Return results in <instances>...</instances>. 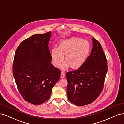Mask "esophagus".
<instances>
[{"label": "esophagus", "instance_id": "esophagus-1", "mask_svg": "<svg viewBox=\"0 0 124 124\" xmlns=\"http://www.w3.org/2000/svg\"><path fill=\"white\" fill-rule=\"evenodd\" d=\"M60 76H61V78H64V77H65V73L63 72H62L61 73V75H60Z\"/></svg>", "mask_w": 124, "mask_h": 124}]
</instances>
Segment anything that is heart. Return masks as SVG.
Here are the masks:
<instances>
[{"label":"heart","mask_w":124,"mask_h":124,"mask_svg":"<svg viewBox=\"0 0 124 124\" xmlns=\"http://www.w3.org/2000/svg\"><path fill=\"white\" fill-rule=\"evenodd\" d=\"M91 51L89 42L78 37H71L60 41L57 49L53 48L51 56L53 65L55 68L61 66L65 56L62 68L69 66L76 70L82 68L86 62Z\"/></svg>","instance_id":"heart-1"}]
</instances>
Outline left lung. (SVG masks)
<instances>
[{"label": "left lung", "mask_w": 124, "mask_h": 124, "mask_svg": "<svg viewBox=\"0 0 124 124\" xmlns=\"http://www.w3.org/2000/svg\"><path fill=\"white\" fill-rule=\"evenodd\" d=\"M93 42L91 54L82 68L66 73L68 99L77 106L91 103L103 89L107 60L100 42L94 38Z\"/></svg>", "instance_id": "obj_1"}]
</instances>
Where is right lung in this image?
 Segmentation results:
<instances>
[{
  "instance_id": "right-lung-1",
  "label": "right lung",
  "mask_w": 124,
  "mask_h": 124,
  "mask_svg": "<svg viewBox=\"0 0 124 124\" xmlns=\"http://www.w3.org/2000/svg\"><path fill=\"white\" fill-rule=\"evenodd\" d=\"M50 36L49 31L26 39L17 48L14 57L12 72L17 89L25 100L34 105L50 98L60 78L61 71L51 63Z\"/></svg>"
}]
</instances>
